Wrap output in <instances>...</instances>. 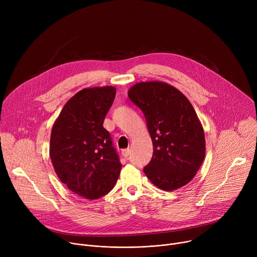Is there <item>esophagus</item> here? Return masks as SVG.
I'll return each mask as SVG.
<instances>
[{
    "instance_id": "esophagus-1",
    "label": "esophagus",
    "mask_w": 257,
    "mask_h": 257,
    "mask_svg": "<svg viewBox=\"0 0 257 257\" xmlns=\"http://www.w3.org/2000/svg\"><path fill=\"white\" fill-rule=\"evenodd\" d=\"M129 155H130V150H129V149H126V150H123V151H122V156H123L124 158H127Z\"/></svg>"
}]
</instances>
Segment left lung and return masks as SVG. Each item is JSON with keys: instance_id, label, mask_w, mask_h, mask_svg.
Wrapping results in <instances>:
<instances>
[{"instance_id": "8db88e82", "label": "left lung", "mask_w": 257, "mask_h": 257, "mask_svg": "<svg viewBox=\"0 0 257 257\" xmlns=\"http://www.w3.org/2000/svg\"><path fill=\"white\" fill-rule=\"evenodd\" d=\"M128 96L142 111L153 140L154 155L143 172L160 189L185 186L205 156L203 128L192 104L176 87L161 81L136 83Z\"/></svg>"}]
</instances>
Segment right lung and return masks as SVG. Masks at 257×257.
Returning a JSON list of instances; mask_svg holds the SVG:
<instances>
[{"label": "right lung", "instance_id": "add662e5", "mask_svg": "<svg viewBox=\"0 0 257 257\" xmlns=\"http://www.w3.org/2000/svg\"><path fill=\"white\" fill-rule=\"evenodd\" d=\"M116 96L114 86L84 88L55 121L50 157L60 181L75 194L97 199L113 189L122 165L102 124Z\"/></svg>", "mask_w": 257, "mask_h": 257}]
</instances>
